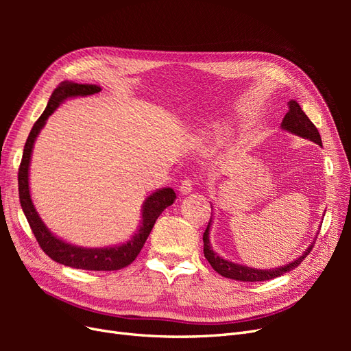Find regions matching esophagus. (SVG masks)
<instances>
[{
	"label": "esophagus",
	"mask_w": 351,
	"mask_h": 351,
	"mask_svg": "<svg viewBox=\"0 0 351 351\" xmlns=\"http://www.w3.org/2000/svg\"><path fill=\"white\" fill-rule=\"evenodd\" d=\"M192 189H193V183H192V180H189V178H186V180H183L182 182V184L178 186V192H180V195H189L190 192H192Z\"/></svg>",
	"instance_id": "obj_1"
}]
</instances>
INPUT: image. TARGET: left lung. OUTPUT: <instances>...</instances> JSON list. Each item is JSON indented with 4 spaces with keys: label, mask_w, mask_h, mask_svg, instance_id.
Wrapping results in <instances>:
<instances>
[{
    "label": "left lung",
    "mask_w": 351,
    "mask_h": 351,
    "mask_svg": "<svg viewBox=\"0 0 351 351\" xmlns=\"http://www.w3.org/2000/svg\"><path fill=\"white\" fill-rule=\"evenodd\" d=\"M282 130L290 132L295 136H300L303 139H309L315 143H317L319 146H322V141H321V134L317 132V129L315 127V124L309 120L302 107L295 101H290L289 102V112L285 114L284 120L281 123ZM210 224H212V218L209 219V224L204 232V253L205 258L208 259V262L210 263V267L214 268L219 275L226 278H231L236 281H267V280H272L277 278L280 275L290 272L291 269L297 268L299 265L303 262V259L311 253V250L313 249L312 243L309 247L306 249V252L302 254L300 258H297L295 261H293L291 263H287L284 267L280 268H272V269H254V268H249L244 267V265H239V263H232L230 261L222 259L219 254H217L210 247V241H209V230H210Z\"/></svg>",
    "instance_id": "1"
}]
</instances>
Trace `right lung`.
<instances>
[{"label":"right lung","mask_w":351,"mask_h":351,"mask_svg":"<svg viewBox=\"0 0 351 351\" xmlns=\"http://www.w3.org/2000/svg\"><path fill=\"white\" fill-rule=\"evenodd\" d=\"M98 92H101V88L97 86V84H80L74 82H61L56 88V90L52 92L45 111L42 112L38 121L32 127L25 145L22 162H20L19 168V197L20 205H22V209L32 228V232L35 234L40 249L44 250L52 261L76 269L117 271L127 267V265H130L136 259L137 254L142 250L147 236L151 234L158 217L162 214V210L165 208L174 204L176 193L171 187L158 189L156 192H154L145 199L142 206V224L129 241L112 247L95 249L74 246V244L66 243L64 240H61L52 234L45 226V222L40 219L39 214L36 212L29 190V165L32 151H34L36 137L39 132L44 129L48 117L60 107V104H62L69 98L88 97V95H93Z\"/></svg>","instance_id":"1"}]
</instances>
